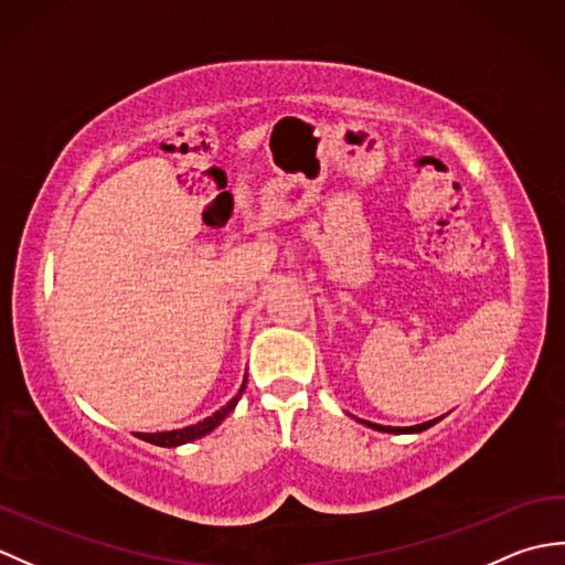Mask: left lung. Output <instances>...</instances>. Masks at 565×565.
Instances as JSON below:
<instances>
[{"label": "left lung", "instance_id": "8db88e82", "mask_svg": "<svg viewBox=\"0 0 565 565\" xmlns=\"http://www.w3.org/2000/svg\"><path fill=\"white\" fill-rule=\"evenodd\" d=\"M364 425H369V427H374V429H379V431H391V435H401V431H423V429H427V427H431L437 423V419H429V423H423V425H415V427H383V425H374V423H366V419H362Z\"/></svg>", "mask_w": 565, "mask_h": 565}]
</instances>
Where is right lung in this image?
Segmentation results:
<instances>
[{
	"label": "right lung",
	"mask_w": 565,
	"mask_h": 565,
	"mask_svg": "<svg viewBox=\"0 0 565 565\" xmlns=\"http://www.w3.org/2000/svg\"><path fill=\"white\" fill-rule=\"evenodd\" d=\"M245 383H247V379H245ZM245 383H243V388H239V393L235 395L231 403L223 405L221 411H215L211 417L201 419V423L182 427V429H172V431H152V435H146V431H138V437L150 441V444H158V447H179V444H186V441H194V439L206 437L211 429L218 427L223 419L235 411L239 395H243V391H245Z\"/></svg>",
	"instance_id": "add662e5"
}]
</instances>
